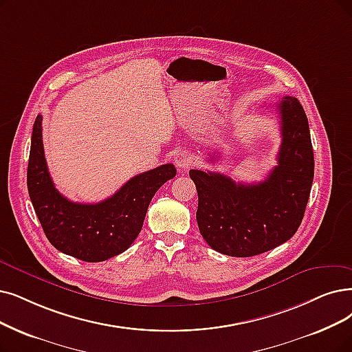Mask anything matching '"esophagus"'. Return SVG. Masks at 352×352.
<instances>
[{"instance_id": "obj_1", "label": "esophagus", "mask_w": 352, "mask_h": 352, "mask_svg": "<svg viewBox=\"0 0 352 352\" xmlns=\"http://www.w3.org/2000/svg\"><path fill=\"white\" fill-rule=\"evenodd\" d=\"M193 163V159L190 156V153L186 150H180L175 154V164L179 168L180 172L186 170V168Z\"/></svg>"}]
</instances>
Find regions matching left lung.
Listing matches in <instances>:
<instances>
[{
    "label": "left lung",
    "mask_w": 352,
    "mask_h": 352,
    "mask_svg": "<svg viewBox=\"0 0 352 352\" xmlns=\"http://www.w3.org/2000/svg\"><path fill=\"white\" fill-rule=\"evenodd\" d=\"M276 108L282 144L277 166L264 182L236 184L215 172H189L198 190L199 231L210 248L225 256L270 251L290 240L303 219L315 168L309 122L298 98L283 96Z\"/></svg>",
    "instance_id": "8db88e82"
}]
</instances>
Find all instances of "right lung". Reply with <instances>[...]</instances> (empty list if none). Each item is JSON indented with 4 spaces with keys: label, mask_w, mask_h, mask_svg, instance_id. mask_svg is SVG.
<instances>
[{
    "label": "right lung",
    "mask_w": 352,
    "mask_h": 352,
    "mask_svg": "<svg viewBox=\"0 0 352 352\" xmlns=\"http://www.w3.org/2000/svg\"><path fill=\"white\" fill-rule=\"evenodd\" d=\"M175 176L173 164H162L134 176L102 202H72L53 185L41 140V116L34 121L27 188L47 240L63 254L88 263L121 254L142 231L154 193Z\"/></svg>",
    "instance_id": "right-lung-1"
}]
</instances>
